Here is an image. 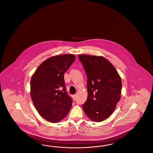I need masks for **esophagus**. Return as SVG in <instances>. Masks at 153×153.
<instances>
[{
  "label": "esophagus",
  "instance_id": "obj_1",
  "mask_svg": "<svg viewBox=\"0 0 153 153\" xmlns=\"http://www.w3.org/2000/svg\"><path fill=\"white\" fill-rule=\"evenodd\" d=\"M73 99H74V100H76V95H73Z\"/></svg>",
  "mask_w": 153,
  "mask_h": 153
}]
</instances>
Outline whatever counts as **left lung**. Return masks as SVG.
I'll return each mask as SVG.
<instances>
[{"label": "left lung", "instance_id": "left-lung-1", "mask_svg": "<svg viewBox=\"0 0 153 153\" xmlns=\"http://www.w3.org/2000/svg\"><path fill=\"white\" fill-rule=\"evenodd\" d=\"M87 76V100L85 113L93 121L100 122L113 113L121 97L122 83L114 65L105 58L79 55Z\"/></svg>", "mask_w": 153, "mask_h": 153}]
</instances>
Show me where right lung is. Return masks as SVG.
Here are the masks:
<instances>
[{
    "label": "right lung",
    "instance_id": "1",
    "mask_svg": "<svg viewBox=\"0 0 153 153\" xmlns=\"http://www.w3.org/2000/svg\"><path fill=\"white\" fill-rule=\"evenodd\" d=\"M75 60L73 54L48 58L32 76L30 95L39 114L51 123H57L68 114L73 100L66 91L64 74Z\"/></svg>",
    "mask_w": 153,
    "mask_h": 153
}]
</instances>
